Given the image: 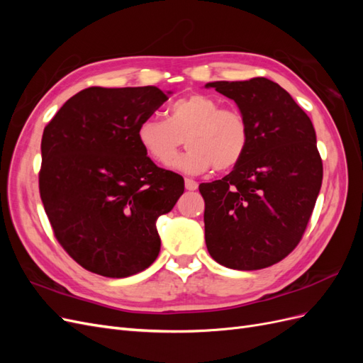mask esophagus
I'll return each mask as SVG.
<instances>
[{"label": "esophagus", "instance_id": "34e87169", "mask_svg": "<svg viewBox=\"0 0 363 363\" xmlns=\"http://www.w3.org/2000/svg\"><path fill=\"white\" fill-rule=\"evenodd\" d=\"M184 186L188 191H195L196 188H199V183L192 179H184Z\"/></svg>", "mask_w": 363, "mask_h": 363}]
</instances>
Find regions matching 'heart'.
I'll return each instance as SVG.
<instances>
[{
    "label": "heart",
    "mask_w": 363,
    "mask_h": 363,
    "mask_svg": "<svg viewBox=\"0 0 363 363\" xmlns=\"http://www.w3.org/2000/svg\"><path fill=\"white\" fill-rule=\"evenodd\" d=\"M138 140L147 155L175 169L201 174L233 169L244 159L250 127L244 113L233 107H221L213 98L191 94L169 104L167 119L147 118L138 127ZM185 139L189 150L172 157Z\"/></svg>",
    "instance_id": "obj_1"
}]
</instances>
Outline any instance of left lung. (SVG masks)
Instances as JSON below:
<instances>
[{
    "label": "left lung",
    "instance_id": "left-lung-1",
    "mask_svg": "<svg viewBox=\"0 0 363 363\" xmlns=\"http://www.w3.org/2000/svg\"><path fill=\"white\" fill-rule=\"evenodd\" d=\"M206 87L233 100L250 127L244 159L224 179L200 184L208 255L239 271L271 267L298 245L321 189L313 124L265 77Z\"/></svg>",
    "mask_w": 363,
    "mask_h": 363
}]
</instances>
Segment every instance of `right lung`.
<instances>
[{
    "label": "right lung",
    "mask_w": 363,
    "mask_h": 363,
    "mask_svg": "<svg viewBox=\"0 0 363 363\" xmlns=\"http://www.w3.org/2000/svg\"><path fill=\"white\" fill-rule=\"evenodd\" d=\"M168 94L87 87L43 130L40 199L59 244L87 271L123 279L159 256L156 221L172 211L184 180L155 164L136 131Z\"/></svg>",
    "instance_id": "right-lung-1"
}]
</instances>
